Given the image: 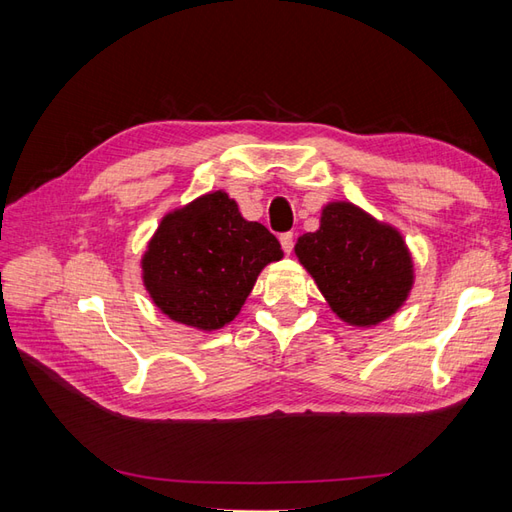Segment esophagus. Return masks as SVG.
<instances>
[{
    "mask_svg": "<svg viewBox=\"0 0 512 512\" xmlns=\"http://www.w3.org/2000/svg\"><path fill=\"white\" fill-rule=\"evenodd\" d=\"M279 242H281V248H284V253L290 255L292 253V246H295V237H292V233H281L279 235Z\"/></svg>",
    "mask_w": 512,
    "mask_h": 512,
    "instance_id": "obj_1",
    "label": "esophagus"
}]
</instances>
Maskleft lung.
<instances>
[{"label":"left lung","mask_w":512,"mask_h":512,"mask_svg":"<svg viewBox=\"0 0 512 512\" xmlns=\"http://www.w3.org/2000/svg\"><path fill=\"white\" fill-rule=\"evenodd\" d=\"M295 255L341 321L372 328L396 314L413 288V259L398 228L352 202H328Z\"/></svg>","instance_id":"8db88e82"}]
</instances>
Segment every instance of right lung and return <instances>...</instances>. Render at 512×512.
<instances>
[{"label": "right lung", "instance_id": "add662e5", "mask_svg": "<svg viewBox=\"0 0 512 512\" xmlns=\"http://www.w3.org/2000/svg\"><path fill=\"white\" fill-rule=\"evenodd\" d=\"M281 257L277 237L244 220L237 202L220 189L162 217L140 268L162 314L213 332L237 317L259 273Z\"/></svg>", "mask_w": 512, "mask_h": 512}]
</instances>
